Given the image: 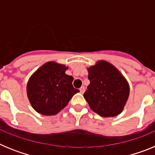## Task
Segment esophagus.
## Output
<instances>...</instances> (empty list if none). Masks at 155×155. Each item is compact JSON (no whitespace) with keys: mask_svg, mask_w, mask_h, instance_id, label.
<instances>
[{"mask_svg":"<svg viewBox=\"0 0 155 155\" xmlns=\"http://www.w3.org/2000/svg\"><path fill=\"white\" fill-rule=\"evenodd\" d=\"M85 91V87H84V86H82V87H80V92L81 93V94H83V93Z\"/></svg>","mask_w":155,"mask_h":155,"instance_id":"obj_1","label":"esophagus"}]
</instances>
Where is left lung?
Segmentation results:
<instances>
[{
  "label": "left lung",
  "instance_id": "obj_1",
  "mask_svg": "<svg viewBox=\"0 0 155 155\" xmlns=\"http://www.w3.org/2000/svg\"><path fill=\"white\" fill-rule=\"evenodd\" d=\"M89 85L84 97L89 107L102 117L118 116L130 94V85L117 68L107 61H98L87 68Z\"/></svg>",
  "mask_w": 155,
  "mask_h": 155
}]
</instances>
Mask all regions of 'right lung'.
Here are the masks:
<instances>
[{
    "instance_id": "add662e5",
    "label": "right lung",
    "mask_w": 155,
    "mask_h": 155,
    "mask_svg": "<svg viewBox=\"0 0 155 155\" xmlns=\"http://www.w3.org/2000/svg\"><path fill=\"white\" fill-rule=\"evenodd\" d=\"M64 64L49 61L35 71L27 83L29 102L37 113L53 116L67 106L74 94L79 92L72 85L74 78L66 74Z\"/></svg>"
}]
</instances>
